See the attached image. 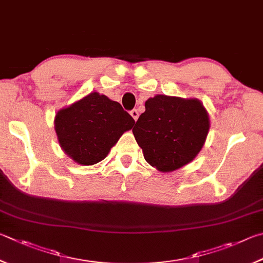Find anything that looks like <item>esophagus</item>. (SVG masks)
<instances>
[{"instance_id": "esophagus-1", "label": "esophagus", "mask_w": 263, "mask_h": 263, "mask_svg": "<svg viewBox=\"0 0 263 263\" xmlns=\"http://www.w3.org/2000/svg\"><path fill=\"white\" fill-rule=\"evenodd\" d=\"M130 115L133 117V119L135 120V121H136L137 119H139V112H137V109H133V110H130Z\"/></svg>"}]
</instances>
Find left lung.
Returning <instances> with one entry per match:
<instances>
[{
  "instance_id": "left-lung-1",
  "label": "left lung",
  "mask_w": 263,
  "mask_h": 263,
  "mask_svg": "<svg viewBox=\"0 0 263 263\" xmlns=\"http://www.w3.org/2000/svg\"><path fill=\"white\" fill-rule=\"evenodd\" d=\"M209 128V114L199 99L157 95L145 101L133 134L151 166L172 172L194 160Z\"/></svg>"
}]
</instances>
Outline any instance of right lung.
<instances>
[{
    "mask_svg": "<svg viewBox=\"0 0 263 263\" xmlns=\"http://www.w3.org/2000/svg\"><path fill=\"white\" fill-rule=\"evenodd\" d=\"M134 119L118 101L91 92L55 114L59 144L69 158L81 165H93L108 155Z\"/></svg>",
    "mask_w": 263,
    "mask_h": 263,
    "instance_id": "obj_1",
    "label": "right lung"
}]
</instances>
